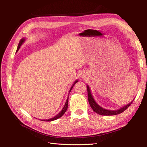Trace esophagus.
I'll return each instance as SVG.
<instances>
[{"instance_id": "1", "label": "esophagus", "mask_w": 147, "mask_h": 147, "mask_svg": "<svg viewBox=\"0 0 147 147\" xmlns=\"http://www.w3.org/2000/svg\"><path fill=\"white\" fill-rule=\"evenodd\" d=\"M80 77L82 78H85L87 77V73L85 71H82V73H80Z\"/></svg>"}]
</instances>
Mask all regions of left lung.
Wrapping results in <instances>:
<instances>
[{
  "label": "left lung",
  "instance_id": "8db88e82",
  "mask_svg": "<svg viewBox=\"0 0 147 147\" xmlns=\"http://www.w3.org/2000/svg\"><path fill=\"white\" fill-rule=\"evenodd\" d=\"M86 88L87 91H88V99L90 107H91L93 109V111L95 112L96 114L101 115H117L119 114H121L122 112H124L125 110L128 108L130 105L132 104L134 99L133 100L129 103L128 104L123 106V107L117 109V110H108V109H106L102 107L101 106H100L96 102L95 99L93 98V96L91 93V90H90L89 86L87 85H86Z\"/></svg>",
  "mask_w": 147,
  "mask_h": 147
}]
</instances>
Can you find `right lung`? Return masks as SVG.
Here are the masks:
<instances>
[{
	"mask_svg": "<svg viewBox=\"0 0 147 147\" xmlns=\"http://www.w3.org/2000/svg\"><path fill=\"white\" fill-rule=\"evenodd\" d=\"M25 40H26V38H21V40L20 41V43H19V44H18V49H17V51H16V52L19 51V49H20V47L22 45V44H23V43L25 42ZM78 82V80H76L75 82H74V83L73 84V85L71 86V87L70 88V90H69V93H68V95H67V100H66V101H65V104H64V106L63 107V108H62V110L61 111V112H59V114H57V115H55V116H54V117H52V118H51V119H43V120H41V121H54V120H56V119H59V118H60L61 117H62V115H64V114L65 113V112L67 111V107H68V98H69V93H70V92H71V90H72V88H73V87L74 86V85H75V84Z\"/></svg>",
	"mask_w": 147,
	"mask_h": 147,
	"instance_id": "1",
	"label": "right lung"
}]
</instances>
